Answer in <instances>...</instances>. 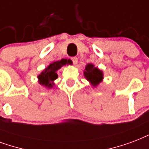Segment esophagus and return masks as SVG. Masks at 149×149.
<instances>
[{"instance_id":"1","label":"esophagus","mask_w":149,"mask_h":149,"mask_svg":"<svg viewBox=\"0 0 149 149\" xmlns=\"http://www.w3.org/2000/svg\"><path fill=\"white\" fill-rule=\"evenodd\" d=\"M71 60H72L74 65H77V62H78V58H77V57H72V58H71Z\"/></svg>"}]
</instances>
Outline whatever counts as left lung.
I'll list each match as a JSON object with an SVG mask.
<instances>
[{
	"label": "left lung",
	"mask_w": 149,
	"mask_h": 149,
	"mask_svg": "<svg viewBox=\"0 0 149 149\" xmlns=\"http://www.w3.org/2000/svg\"><path fill=\"white\" fill-rule=\"evenodd\" d=\"M85 78L91 83L93 87H97L103 79V72L93 64H87L84 72Z\"/></svg>",
	"instance_id": "8db88e82"
}]
</instances>
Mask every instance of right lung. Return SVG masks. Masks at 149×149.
I'll return each instance as SVG.
<instances>
[{"instance_id": "add662e5", "label": "right lung", "mask_w": 149, "mask_h": 149, "mask_svg": "<svg viewBox=\"0 0 149 149\" xmlns=\"http://www.w3.org/2000/svg\"><path fill=\"white\" fill-rule=\"evenodd\" d=\"M72 62L70 60L62 59L60 61H57L48 65L45 70L41 72V73L37 77L38 82L40 85H43L47 88H52L54 85V81L58 78V74L56 72L60 68L66 64H71Z\"/></svg>"}]
</instances>
